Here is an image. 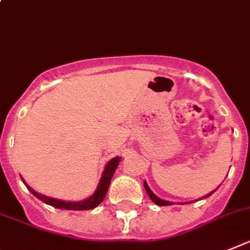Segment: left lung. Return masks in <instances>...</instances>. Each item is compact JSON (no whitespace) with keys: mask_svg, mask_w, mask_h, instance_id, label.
<instances>
[{"mask_svg":"<svg viewBox=\"0 0 250 250\" xmlns=\"http://www.w3.org/2000/svg\"><path fill=\"white\" fill-rule=\"evenodd\" d=\"M144 188H146V190H147V194L149 195L150 199H152V201H153L154 203L157 204V206H171V204H174V203H172V202H167V201H165V199H161V198H158L157 195L154 194L153 191L150 190V188L148 187V184H147V183H146V181H144ZM213 191H211L209 194H207L204 198H207V197H209V195H211V194H213Z\"/></svg>","mask_w":250,"mask_h":250,"instance_id":"8db88e82","label":"left lung"}]
</instances>
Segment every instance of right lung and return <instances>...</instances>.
<instances>
[{
  "mask_svg": "<svg viewBox=\"0 0 250 250\" xmlns=\"http://www.w3.org/2000/svg\"><path fill=\"white\" fill-rule=\"evenodd\" d=\"M120 161L121 157H113L112 160L108 161V164L104 166V170H103L102 176H101L96 191L90 197L86 198V199H83V201L79 202H66L61 201V199H56V198L46 197V195L39 194L38 191H36L33 188L29 187L25 181H24V179H22V183L25 184V187L28 188L33 195H36L38 198L39 201L44 202V203L49 204L52 207L60 208V209H69V211H88V209H93V208H96L97 206H100L102 203V201L106 197L107 190H108V187H110L111 179H112L113 174H115V171H116Z\"/></svg>",
  "mask_w": 250,
  "mask_h": 250,
  "instance_id": "1",
  "label": "right lung"
}]
</instances>
